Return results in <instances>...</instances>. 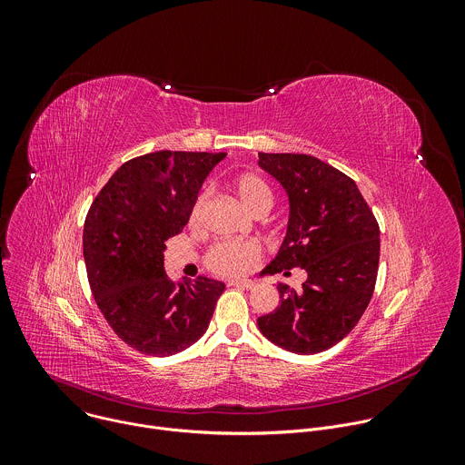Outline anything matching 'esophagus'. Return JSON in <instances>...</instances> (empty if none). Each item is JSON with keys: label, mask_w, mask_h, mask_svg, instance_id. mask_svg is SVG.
I'll use <instances>...</instances> for the list:
<instances>
[{"label": "esophagus", "mask_w": 465, "mask_h": 465, "mask_svg": "<svg viewBox=\"0 0 465 465\" xmlns=\"http://www.w3.org/2000/svg\"><path fill=\"white\" fill-rule=\"evenodd\" d=\"M230 285L242 287V289H248V291L255 289V282H252V280H232V282H230Z\"/></svg>", "instance_id": "esophagus-1"}]
</instances>
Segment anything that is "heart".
Masks as SVG:
<instances>
[{"label":"heart","instance_id":"heart-1","mask_svg":"<svg viewBox=\"0 0 465 465\" xmlns=\"http://www.w3.org/2000/svg\"><path fill=\"white\" fill-rule=\"evenodd\" d=\"M241 204L253 215L267 213L274 204V194L269 183L259 174L241 173L228 182ZM206 204V194H198L189 210V224L194 226L201 221ZM261 244L255 241H219L206 253V267L223 278H233L250 272L261 259Z\"/></svg>","mask_w":465,"mask_h":465}]
</instances>
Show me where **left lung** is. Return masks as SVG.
Segmentation results:
<instances>
[{
    "instance_id": "obj_1",
    "label": "left lung",
    "mask_w": 465,
    "mask_h": 465,
    "mask_svg": "<svg viewBox=\"0 0 465 465\" xmlns=\"http://www.w3.org/2000/svg\"><path fill=\"white\" fill-rule=\"evenodd\" d=\"M287 191V237L267 272L305 269L296 292L280 283V307L257 318L261 333L302 355L339 344L366 311L379 269V224L355 182L309 154L259 153Z\"/></svg>"
}]
</instances>
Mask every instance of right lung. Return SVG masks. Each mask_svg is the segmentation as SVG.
I'll return each instance as SVG.
<instances>
[{
  "mask_svg": "<svg viewBox=\"0 0 465 465\" xmlns=\"http://www.w3.org/2000/svg\"><path fill=\"white\" fill-rule=\"evenodd\" d=\"M224 156L158 151L132 158L88 210L83 252L92 294L114 333L140 353L183 351L210 325L224 283L173 282L163 248L187 224L198 189Z\"/></svg>",
  "mask_w": 465,
  "mask_h": 465,
  "instance_id": "1",
  "label": "right lung"
}]
</instances>
